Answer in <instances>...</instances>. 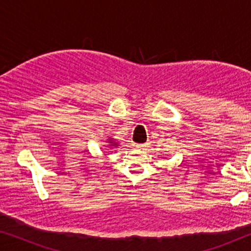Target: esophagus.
I'll use <instances>...</instances> for the list:
<instances>
[{"mask_svg":"<svg viewBox=\"0 0 251 251\" xmlns=\"http://www.w3.org/2000/svg\"><path fill=\"white\" fill-rule=\"evenodd\" d=\"M137 149H140V150H145L149 147V144H138V145H136Z\"/></svg>","mask_w":251,"mask_h":251,"instance_id":"esophagus-1","label":"esophagus"}]
</instances>
